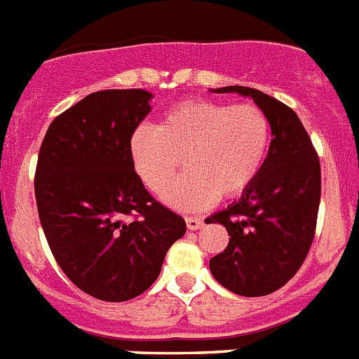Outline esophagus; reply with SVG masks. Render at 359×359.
Here are the masks:
<instances>
[{"instance_id": "1", "label": "esophagus", "mask_w": 359, "mask_h": 359, "mask_svg": "<svg viewBox=\"0 0 359 359\" xmlns=\"http://www.w3.org/2000/svg\"><path fill=\"white\" fill-rule=\"evenodd\" d=\"M185 222H187V229H189V231H198V229H201V226L205 225L203 219H201V217H196V216H187Z\"/></svg>"}]
</instances>
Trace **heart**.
Returning <instances> with one entry per match:
<instances>
[{
    "label": "heart",
    "mask_w": 359,
    "mask_h": 359,
    "mask_svg": "<svg viewBox=\"0 0 359 359\" xmlns=\"http://www.w3.org/2000/svg\"><path fill=\"white\" fill-rule=\"evenodd\" d=\"M269 147L271 123L259 107L191 100L172 107L156 127L140 125L128 152L152 192L167 189L182 158L187 172L163 200L177 209L198 210L219 194L243 192L258 177Z\"/></svg>",
    "instance_id": "1"
}]
</instances>
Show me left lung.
Masks as SVG:
<instances>
[{"label":"left lung","instance_id":"left-lung-1","mask_svg":"<svg viewBox=\"0 0 359 359\" xmlns=\"http://www.w3.org/2000/svg\"><path fill=\"white\" fill-rule=\"evenodd\" d=\"M250 97L267 114L271 147L258 177L238 201L212 214L229 245L210 258V272L231 292L254 298L283 287L307 258L321 196L320 159L292 109L249 87L210 88Z\"/></svg>","mask_w":359,"mask_h":359}]
</instances>
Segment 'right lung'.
I'll return each instance as SVG.
<instances>
[{
  "label": "right lung",
  "instance_id": "1",
  "mask_svg": "<svg viewBox=\"0 0 359 359\" xmlns=\"http://www.w3.org/2000/svg\"><path fill=\"white\" fill-rule=\"evenodd\" d=\"M152 97L143 88L88 94L52 121L39 149L34 191L48 247L67 278L103 302L145 292L187 231L147 192L128 152Z\"/></svg>",
  "mask_w": 359,
  "mask_h": 359
}]
</instances>
